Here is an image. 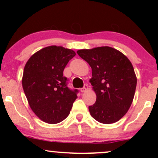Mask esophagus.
Masks as SVG:
<instances>
[{
    "label": "esophagus",
    "mask_w": 158,
    "mask_h": 158,
    "mask_svg": "<svg viewBox=\"0 0 158 158\" xmlns=\"http://www.w3.org/2000/svg\"><path fill=\"white\" fill-rule=\"evenodd\" d=\"M88 90V85L87 84H85L84 85V87H83L82 88H81V92H85V91H87V90Z\"/></svg>",
    "instance_id": "obj_1"
}]
</instances>
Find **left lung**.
<instances>
[{
    "instance_id": "1",
    "label": "left lung",
    "mask_w": 158,
    "mask_h": 158,
    "mask_svg": "<svg viewBox=\"0 0 158 158\" xmlns=\"http://www.w3.org/2000/svg\"><path fill=\"white\" fill-rule=\"evenodd\" d=\"M92 69L90 82L97 100L89 106L91 117L103 124L117 122L127 113L133 101L137 77L129 59L110 47L77 51Z\"/></svg>"
}]
</instances>
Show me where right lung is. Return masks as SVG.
<instances>
[{"mask_svg":"<svg viewBox=\"0 0 158 158\" xmlns=\"http://www.w3.org/2000/svg\"><path fill=\"white\" fill-rule=\"evenodd\" d=\"M76 56L73 50L49 46L34 53L23 69L22 86L29 105L40 119L61 122L70 114L78 90H70L63 71Z\"/></svg>","mask_w":158,"mask_h":158,"instance_id":"obj_1","label":"right lung"}]
</instances>
